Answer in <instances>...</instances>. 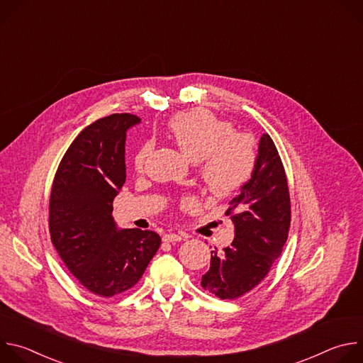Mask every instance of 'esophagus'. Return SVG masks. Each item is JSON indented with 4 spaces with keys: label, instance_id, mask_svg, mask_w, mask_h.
<instances>
[{
    "label": "esophagus",
    "instance_id": "1",
    "mask_svg": "<svg viewBox=\"0 0 363 363\" xmlns=\"http://www.w3.org/2000/svg\"><path fill=\"white\" fill-rule=\"evenodd\" d=\"M184 238V234H179V233H167L164 235V241H168V242H175V241H181Z\"/></svg>",
    "mask_w": 363,
    "mask_h": 363
}]
</instances>
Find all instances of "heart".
<instances>
[{
  "label": "heart",
  "mask_w": 363,
  "mask_h": 363,
  "mask_svg": "<svg viewBox=\"0 0 363 363\" xmlns=\"http://www.w3.org/2000/svg\"><path fill=\"white\" fill-rule=\"evenodd\" d=\"M168 130L175 145L198 162V177L213 196H233L251 179L257 164L255 143L251 136L235 133L230 122L194 109L172 116ZM150 147L146 142L136 150L135 169H143Z\"/></svg>",
  "instance_id": "obj_1"
}]
</instances>
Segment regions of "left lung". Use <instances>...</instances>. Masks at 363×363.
Wrapping results in <instances>:
<instances>
[{
	"label": "left lung",
	"mask_w": 363,
	"mask_h": 363,
	"mask_svg": "<svg viewBox=\"0 0 363 363\" xmlns=\"http://www.w3.org/2000/svg\"><path fill=\"white\" fill-rule=\"evenodd\" d=\"M230 203L225 216L234 223V241L221 252L211 251L210 270L201 280L203 290L223 300L238 298L260 284L289 237L287 177L270 135L262 136L254 174Z\"/></svg>",
	"instance_id": "left-lung-1"
}]
</instances>
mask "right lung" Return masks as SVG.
<instances>
[{"label": "right lung", "mask_w": 363, "mask_h": 363, "mask_svg": "<svg viewBox=\"0 0 363 363\" xmlns=\"http://www.w3.org/2000/svg\"><path fill=\"white\" fill-rule=\"evenodd\" d=\"M139 122L135 115L113 113L86 126L66 150L51 186V242L79 283L100 297L133 287L161 245L157 233L119 231L112 217L126 179V130Z\"/></svg>", "instance_id": "add662e5"}]
</instances>
